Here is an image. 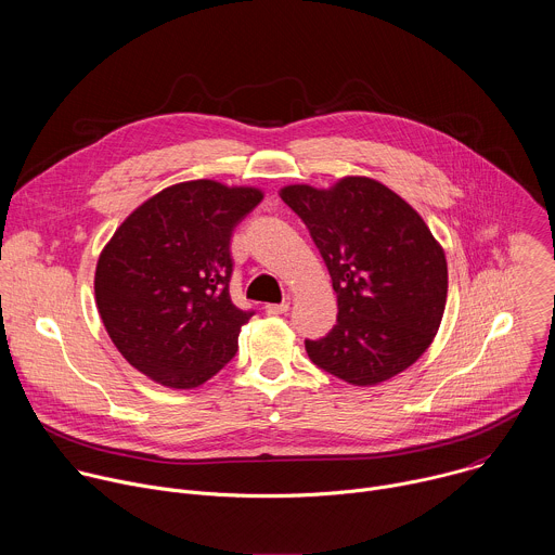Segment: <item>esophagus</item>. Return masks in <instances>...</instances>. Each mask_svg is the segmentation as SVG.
<instances>
[{
	"instance_id": "34e87169",
	"label": "esophagus",
	"mask_w": 555,
	"mask_h": 555,
	"mask_svg": "<svg viewBox=\"0 0 555 555\" xmlns=\"http://www.w3.org/2000/svg\"><path fill=\"white\" fill-rule=\"evenodd\" d=\"M287 309H289V302H287V300H283V302H268V305H266V313H270V315L285 313Z\"/></svg>"
}]
</instances>
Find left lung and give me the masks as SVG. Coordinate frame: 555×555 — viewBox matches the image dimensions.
Listing matches in <instances>:
<instances>
[{"instance_id":"obj_1","label":"left lung","mask_w":555,"mask_h":555,"mask_svg":"<svg viewBox=\"0 0 555 555\" xmlns=\"http://www.w3.org/2000/svg\"><path fill=\"white\" fill-rule=\"evenodd\" d=\"M281 199L307 225L338 296L332 332L305 340L311 362L356 386L409 369L433 343L448 294L446 257L424 219L369 178L330 191L294 184Z\"/></svg>"}]
</instances>
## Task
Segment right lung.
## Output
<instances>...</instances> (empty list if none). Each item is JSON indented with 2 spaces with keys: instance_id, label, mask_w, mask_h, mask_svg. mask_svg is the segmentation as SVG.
Returning <instances> with one entry per match:
<instances>
[{
  "instance_id": "1",
  "label": "right lung",
  "mask_w": 555,
  "mask_h": 555,
  "mask_svg": "<svg viewBox=\"0 0 555 555\" xmlns=\"http://www.w3.org/2000/svg\"><path fill=\"white\" fill-rule=\"evenodd\" d=\"M261 199L257 189L182 182L114 232L96 266V305L112 343L140 373L195 388L234 358L255 309L230 298V240Z\"/></svg>"
}]
</instances>
